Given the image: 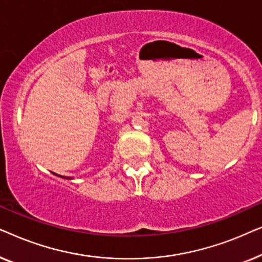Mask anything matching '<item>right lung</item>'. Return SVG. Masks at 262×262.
<instances>
[{"mask_svg": "<svg viewBox=\"0 0 262 262\" xmlns=\"http://www.w3.org/2000/svg\"><path fill=\"white\" fill-rule=\"evenodd\" d=\"M60 178H62V177H60ZM64 178H66V177H64ZM67 179H68V178H67ZM69 179H70V178H69Z\"/></svg>", "mask_w": 262, "mask_h": 262, "instance_id": "right-lung-1", "label": "right lung"}]
</instances>
